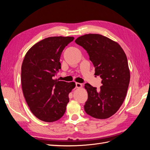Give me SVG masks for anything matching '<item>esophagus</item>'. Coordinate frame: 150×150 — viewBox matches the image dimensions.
I'll return each mask as SVG.
<instances>
[{
  "mask_svg": "<svg viewBox=\"0 0 150 150\" xmlns=\"http://www.w3.org/2000/svg\"><path fill=\"white\" fill-rule=\"evenodd\" d=\"M76 87L77 88H81V87H82V84H81V83H76Z\"/></svg>",
  "mask_w": 150,
  "mask_h": 150,
  "instance_id": "obj_1",
  "label": "esophagus"
}]
</instances>
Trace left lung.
Here are the masks:
<instances>
[{"label": "left lung", "mask_w": 150, "mask_h": 150, "mask_svg": "<svg viewBox=\"0 0 150 150\" xmlns=\"http://www.w3.org/2000/svg\"><path fill=\"white\" fill-rule=\"evenodd\" d=\"M75 42L87 51L94 74L102 79L99 89L85 84L88 98L84 110L95 118H108L119 110L128 91L130 73L126 54L117 42L100 34H86Z\"/></svg>", "instance_id": "8db88e82"}]
</instances>
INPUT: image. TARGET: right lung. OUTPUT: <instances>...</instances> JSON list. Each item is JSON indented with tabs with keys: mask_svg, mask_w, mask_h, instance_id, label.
Returning a JSON list of instances; mask_svg holds the SVG:
<instances>
[{
	"mask_svg": "<svg viewBox=\"0 0 150 150\" xmlns=\"http://www.w3.org/2000/svg\"><path fill=\"white\" fill-rule=\"evenodd\" d=\"M73 37H50L32 47L21 67V84L30 110L40 120L54 122L64 115L74 82L54 79L63 50Z\"/></svg>",
	"mask_w": 150,
	"mask_h": 150,
	"instance_id": "obj_1",
	"label": "right lung"
}]
</instances>
